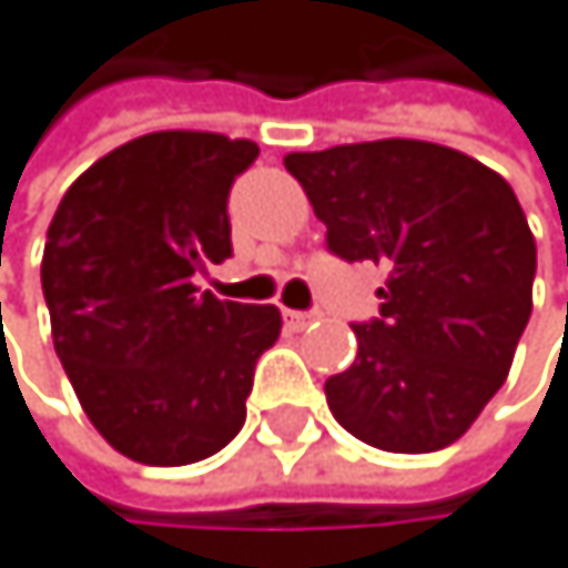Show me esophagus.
Wrapping results in <instances>:
<instances>
[{"label":"esophagus","mask_w":568,"mask_h":568,"mask_svg":"<svg viewBox=\"0 0 568 568\" xmlns=\"http://www.w3.org/2000/svg\"><path fill=\"white\" fill-rule=\"evenodd\" d=\"M284 318H287V326L291 329H308V326H315V312H284Z\"/></svg>","instance_id":"obj_1"}]
</instances>
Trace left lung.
Instances as JSON below:
<instances>
[{
    "label": "left lung",
    "mask_w": 568,
    "mask_h": 568,
    "mask_svg": "<svg viewBox=\"0 0 568 568\" xmlns=\"http://www.w3.org/2000/svg\"><path fill=\"white\" fill-rule=\"evenodd\" d=\"M329 250L388 266L378 318L326 403L357 440L427 455L455 444L507 382L531 318L538 250L510 183L416 138L284 155Z\"/></svg>",
    "instance_id": "left-lung-1"
}]
</instances>
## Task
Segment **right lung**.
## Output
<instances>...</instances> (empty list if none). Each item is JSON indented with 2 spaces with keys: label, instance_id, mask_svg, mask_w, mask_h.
I'll use <instances>...</instances> for the list:
<instances>
[{
  "label": "right lung",
  "instance_id": "right-lung-1",
  "mask_svg": "<svg viewBox=\"0 0 568 568\" xmlns=\"http://www.w3.org/2000/svg\"><path fill=\"white\" fill-rule=\"evenodd\" d=\"M256 141L152 131L64 190L41 287L54 354L100 437L141 465H193L246 423L253 371L281 336L274 305L193 284L232 256L229 190Z\"/></svg>",
  "mask_w": 568,
  "mask_h": 568
}]
</instances>
